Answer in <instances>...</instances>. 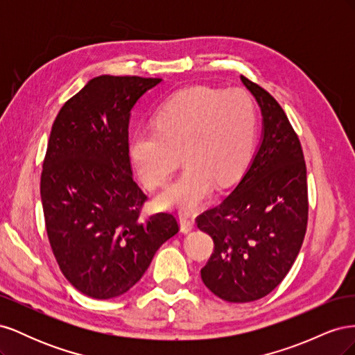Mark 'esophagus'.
<instances>
[{
	"label": "esophagus",
	"mask_w": 355,
	"mask_h": 355,
	"mask_svg": "<svg viewBox=\"0 0 355 355\" xmlns=\"http://www.w3.org/2000/svg\"><path fill=\"white\" fill-rule=\"evenodd\" d=\"M179 222H180L182 232H189L192 228H194V219L187 216V214H180Z\"/></svg>",
	"instance_id": "34e87169"
}]
</instances>
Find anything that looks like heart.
Masks as SVG:
<instances>
[{
  "label": "heart",
  "mask_w": 355,
  "mask_h": 355,
  "mask_svg": "<svg viewBox=\"0 0 355 355\" xmlns=\"http://www.w3.org/2000/svg\"><path fill=\"white\" fill-rule=\"evenodd\" d=\"M154 128L130 139V158L142 184L163 188L173 175L182 153L185 170L158 197L164 209L194 211L207 200L213 182L227 187L237 179L250 155L256 112L243 90L191 87L161 106Z\"/></svg>",
  "instance_id": "obj_1"
}]
</instances>
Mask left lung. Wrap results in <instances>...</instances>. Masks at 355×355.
Here are the masks:
<instances>
[{"mask_svg":"<svg viewBox=\"0 0 355 355\" xmlns=\"http://www.w3.org/2000/svg\"><path fill=\"white\" fill-rule=\"evenodd\" d=\"M261 106L263 137L240 184L218 206L198 214L213 239L201 280L235 304L257 300L280 284L295 263L308 225V184L302 146L283 108L241 75Z\"/></svg>","mask_w":355,"mask_h":355,"instance_id":"8db88e82","label":"left lung"}]
</instances>
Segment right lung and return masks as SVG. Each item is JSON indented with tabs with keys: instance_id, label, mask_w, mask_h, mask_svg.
Here are the masks:
<instances>
[{
	"instance_id": "right-lung-1",
	"label": "right lung",
	"mask_w": 355,
	"mask_h": 355,
	"mask_svg": "<svg viewBox=\"0 0 355 355\" xmlns=\"http://www.w3.org/2000/svg\"><path fill=\"white\" fill-rule=\"evenodd\" d=\"M159 81L101 75L65 102L51 127L40 182L47 237L62 274L94 299L132 288L179 232L173 213L141 216L148 196L128 154L130 111Z\"/></svg>"
}]
</instances>
